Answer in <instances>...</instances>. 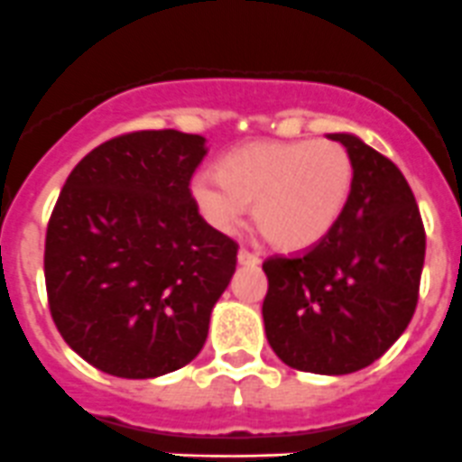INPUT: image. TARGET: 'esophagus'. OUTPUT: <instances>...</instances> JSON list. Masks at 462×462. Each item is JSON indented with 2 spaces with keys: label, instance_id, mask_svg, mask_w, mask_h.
Returning <instances> with one entry per match:
<instances>
[{
  "label": "esophagus",
  "instance_id": "esophagus-1",
  "mask_svg": "<svg viewBox=\"0 0 462 462\" xmlns=\"http://www.w3.org/2000/svg\"><path fill=\"white\" fill-rule=\"evenodd\" d=\"M236 259H239V263H244V266H257V263L262 262L257 253H250V250H245V248L239 250Z\"/></svg>",
  "mask_w": 462,
  "mask_h": 462
}]
</instances>
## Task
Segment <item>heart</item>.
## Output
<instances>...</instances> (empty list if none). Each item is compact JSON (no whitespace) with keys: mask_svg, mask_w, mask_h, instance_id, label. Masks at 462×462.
Returning <instances> with one entry per match:
<instances>
[{"mask_svg":"<svg viewBox=\"0 0 462 462\" xmlns=\"http://www.w3.org/2000/svg\"><path fill=\"white\" fill-rule=\"evenodd\" d=\"M352 182L355 164L338 142H253L227 153L218 176H196L191 196L217 230L230 232L253 205L254 226L273 245L304 250L334 230Z\"/></svg>","mask_w":462,"mask_h":462,"instance_id":"heart-1","label":"heart"}]
</instances>
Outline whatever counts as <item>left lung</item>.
<instances>
[{
    "label": "left lung",
    "mask_w": 462,
    "mask_h": 462,
    "mask_svg": "<svg viewBox=\"0 0 462 462\" xmlns=\"http://www.w3.org/2000/svg\"><path fill=\"white\" fill-rule=\"evenodd\" d=\"M355 164L350 200L334 230L304 253L263 262V325L273 352L302 373L350 374L404 334L420 298L427 235L415 196L393 160L334 133Z\"/></svg>",
    "instance_id": "1"
}]
</instances>
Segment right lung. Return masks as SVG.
Segmentation results:
<instances>
[{
	"mask_svg": "<svg viewBox=\"0 0 462 462\" xmlns=\"http://www.w3.org/2000/svg\"><path fill=\"white\" fill-rule=\"evenodd\" d=\"M205 137L135 131L89 151L65 180L44 239L49 311L97 370L153 379L196 359L239 245L191 196Z\"/></svg>",
	"mask_w": 462,
	"mask_h": 462,
	"instance_id": "1",
	"label": "right lung"
}]
</instances>
